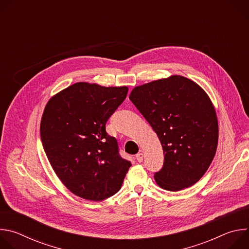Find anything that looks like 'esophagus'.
<instances>
[{"label":"esophagus","instance_id":"esophagus-1","mask_svg":"<svg viewBox=\"0 0 249 249\" xmlns=\"http://www.w3.org/2000/svg\"><path fill=\"white\" fill-rule=\"evenodd\" d=\"M136 160L139 161V162H142L143 161V153H139L136 155Z\"/></svg>","mask_w":249,"mask_h":249}]
</instances>
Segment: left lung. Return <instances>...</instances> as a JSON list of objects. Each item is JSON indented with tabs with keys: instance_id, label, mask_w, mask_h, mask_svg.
Wrapping results in <instances>:
<instances>
[{
	"instance_id": "8db88e82",
	"label": "left lung",
	"mask_w": 249,
	"mask_h": 249,
	"mask_svg": "<svg viewBox=\"0 0 249 249\" xmlns=\"http://www.w3.org/2000/svg\"><path fill=\"white\" fill-rule=\"evenodd\" d=\"M130 100L157 133L163 150V165L156 182L168 191L195 184L215 157L218 120L209 96L181 76L136 87Z\"/></svg>"
}]
</instances>
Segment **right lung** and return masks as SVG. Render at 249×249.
Masks as SVG:
<instances>
[{"label": "right lung", "mask_w": 249, "mask_h": 249, "mask_svg": "<svg viewBox=\"0 0 249 249\" xmlns=\"http://www.w3.org/2000/svg\"><path fill=\"white\" fill-rule=\"evenodd\" d=\"M127 87L77 83L54 95L44 109L40 137L55 173L75 195L101 201L117 193L131 161L105 130Z\"/></svg>", "instance_id": "right-lung-1"}]
</instances>
